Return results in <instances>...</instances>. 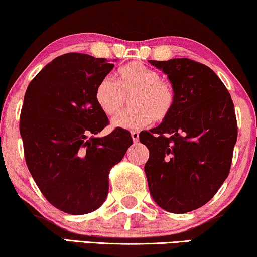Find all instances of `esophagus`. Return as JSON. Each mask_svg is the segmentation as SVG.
I'll return each instance as SVG.
<instances>
[{"label": "esophagus", "mask_w": 257, "mask_h": 257, "mask_svg": "<svg viewBox=\"0 0 257 257\" xmlns=\"http://www.w3.org/2000/svg\"><path fill=\"white\" fill-rule=\"evenodd\" d=\"M131 136H132L133 142L138 143V141H139V132L138 131H132L131 132Z\"/></svg>", "instance_id": "obj_1"}]
</instances>
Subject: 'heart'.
Returning <instances> with one entry per match:
<instances>
[{"label": "heart", "mask_w": 257, "mask_h": 257, "mask_svg": "<svg viewBox=\"0 0 257 257\" xmlns=\"http://www.w3.org/2000/svg\"><path fill=\"white\" fill-rule=\"evenodd\" d=\"M118 82L106 76L98 82L94 98L105 114L114 116L127 105L131 96L132 108L113 119L115 127L139 130L152 120L162 122L172 114L176 92L168 79L143 62H130L119 68Z\"/></svg>", "instance_id": "b5f03b06"}]
</instances>
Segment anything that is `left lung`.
Wrapping results in <instances>:
<instances>
[{"label": "left lung", "instance_id": "8db88e82", "mask_svg": "<svg viewBox=\"0 0 257 257\" xmlns=\"http://www.w3.org/2000/svg\"><path fill=\"white\" fill-rule=\"evenodd\" d=\"M175 88L172 114L142 131L149 190L166 211L185 214L211 199L230 172L237 120L230 93L208 66L191 59L149 60Z\"/></svg>", "mask_w": 257, "mask_h": 257}]
</instances>
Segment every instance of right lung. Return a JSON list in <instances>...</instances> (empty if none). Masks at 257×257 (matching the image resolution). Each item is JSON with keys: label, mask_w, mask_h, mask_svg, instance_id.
<instances>
[{"label": "right lung", "mask_w": 257, "mask_h": 257, "mask_svg": "<svg viewBox=\"0 0 257 257\" xmlns=\"http://www.w3.org/2000/svg\"><path fill=\"white\" fill-rule=\"evenodd\" d=\"M113 67L107 59L67 53L26 91L20 114L26 164L46 199L67 214H88L105 202L109 171L133 143L121 127L92 137L109 124L94 92Z\"/></svg>", "instance_id": "1"}]
</instances>
